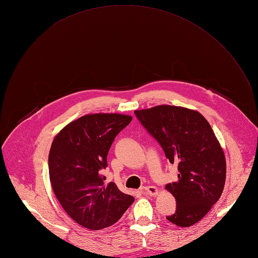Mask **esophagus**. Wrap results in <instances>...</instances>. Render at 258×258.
<instances>
[{"label": "esophagus", "mask_w": 258, "mask_h": 258, "mask_svg": "<svg viewBox=\"0 0 258 258\" xmlns=\"http://www.w3.org/2000/svg\"><path fill=\"white\" fill-rule=\"evenodd\" d=\"M144 191H145L146 195L154 197V196H157L159 194V189L155 186H146V187H144Z\"/></svg>", "instance_id": "esophagus-1"}]
</instances>
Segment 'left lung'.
I'll list each match as a JSON object with an SVG mask.
<instances>
[{"label": "left lung", "mask_w": 258, "mask_h": 258, "mask_svg": "<svg viewBox=\"0 0 258 258\" xmlns=\"http://www.w3.org/2000/svg\"><path fill=\"white\" fill-rule=\"evenodd\" d=\"M135 115L178 166V180L165 186L177 201V210L166 219L180 227L192 226L224 190L226 159L219 140L204 116L186 107L163 104Z\"/></svg>", "instance_id": "left-lung-1"}]
</instances>
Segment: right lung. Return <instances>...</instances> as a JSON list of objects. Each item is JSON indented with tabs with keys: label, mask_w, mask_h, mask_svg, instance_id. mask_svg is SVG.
I'll use <instances>...</instances> for the list:
<instances>
[{
	"label": "right lung",
	"mask_w": 258,
	"mask_h": 258,
	"mask_svg": "<svg viewBox=\"0 0 258 258\" xmlns=\"http://www.w3.org/2000/svg\"><path fill=\"white\" fill-rule=\"evenodd\" d=\"M132 117L90 114L66 125L49 153V177L63 210L77 224L100 230L117 223L135 201L113 182L105 185L101 170L117 135Z\"/></svg>",
	"instance_id": "add662e5"
}]
</instances>
